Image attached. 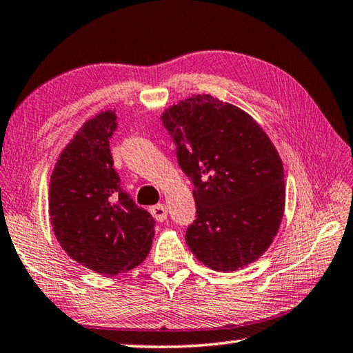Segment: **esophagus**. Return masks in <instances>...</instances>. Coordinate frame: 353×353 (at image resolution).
Returning <instances> with one entry per match:
<instances>
[{"instance_id": "obj_1", "label": "esophagus", "mask_w": 353, "mask_h": 353, "mask_svg": "<svg viewBox=\"0 0 353 353\" xmlns=\"http://www.w3.org/2000/svg\"><path fill=\"white\" fill-rule=\"evenodd\" d=\"M150 212L153 214V217L157 220V222H163V220H167V216H168L167 206L162 205V203L151 206V208H150Z\"/></svg>"}]
</instances>
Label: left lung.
I'll use <instances>...</instances> for the list:
<instances>
[{
	"mask_svg": "<svg viewBox=\"0 0 353 353\" xmlns=\"http://www.w3.org/2000/svg\"><path fill=\"white\" fill-rule=\"evenodd\" d=\"M162 123L194 185L197 219L185 236L191 252L222 272L260 259L277 236L286 202L283 162L263 128L211 94L179 101Z\"/></svg>",
	"mask_w": 353,
	"mask_h": 353,
	"instance_id": "left-lung-1",
	"label": "left lung"
}]
</instances>
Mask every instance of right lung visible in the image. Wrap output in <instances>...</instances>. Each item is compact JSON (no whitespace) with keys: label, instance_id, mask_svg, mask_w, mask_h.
I'll return each mask as SVG.
<instances>
[{"label":"right lung","instance_id":"1","mask_svg":"<svg viewBox=\"0 0 353 353\" xmlns=\"http://www.w3.org/2000/svg\"><path fill=\"white\" fill-rule=\"evenodd\" d=\"M114 110L88 119L61 151L50 177L48 216L62 250L79 265L117 275L141 265L154 237V219L121 188L110 137Z\"/></svg>","mask_w":353,"mask_h":353}]
</instances>
